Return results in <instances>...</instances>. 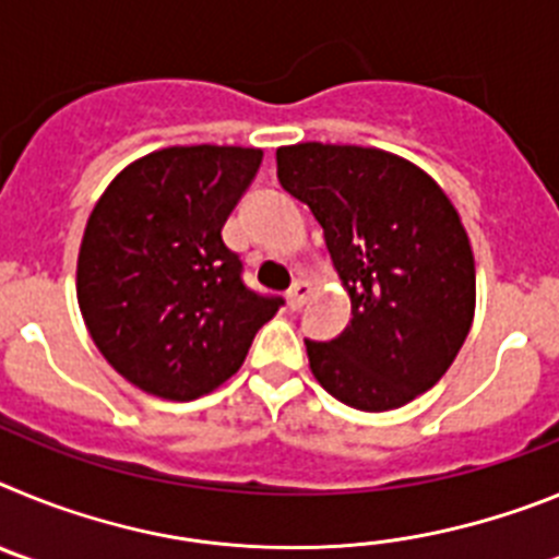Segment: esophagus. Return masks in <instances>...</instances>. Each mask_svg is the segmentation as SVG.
Returning <instances> with one entry per match:
<instances>
[{
	"label": "esophagus",
	"instance_id": "1",
	"mask_svg": "<svg viewBox=\"0 0 559 559\" xmlns=\"http://www.w3.org/2000/svg\"><path fill=\"white\" fill-rule=\"evenodd\" d=\"M308 296H310V285L305 283V280H296L288 290V308H294V310L302 308Z\"/></svg>",
	"mask_w": 559,
	"mask_h": 559
}]
</instances>
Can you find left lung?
<instances>
[{
	"mask_svg": "<svg viewBox=\"0 0 559 559\" xmlns=\"http://www.w3.org/2000/svg\"><path fill=\"white\" fill-rule=\"evenodd\" d=\"M276 179L310 206L353 302L344 333L305 338L316 380L358 412L406 406L471 333L476 265L459 212L428 173L378 147H280Z\"/></svg>",
	"mask_w": 559,
	"mask_h": 559,
	"instance_id": "1",
	"label": "left lung"
}]
</instances>
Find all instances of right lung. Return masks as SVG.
I'll use <instances>...</instances> for the list:
<instances>
[{"mask_svg":"<svg viewBox=\"0 0 559 559\" xmlns=\"http://www.w3.org/2000/svg\"><path fill=\"white\" fill-rule=\"evenodd\" d=\"M260 162L257 147H165L128 165L88 215L78 305L103 358L142 392L210 394L283 305L243 283L221 235Z\"/></svg>","mask_w":559,"mask_h":559,"instance_id":"add662e5","label":"right lung"}]
</instances>
